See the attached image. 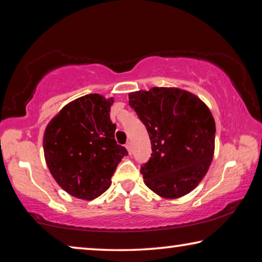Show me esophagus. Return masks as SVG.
I'll return each mask as SVG.
<instances>
[{
	"instance_id": "esophagus-1",
	"label": "esophagus",
	"mask_w": 262,
	"mask_h": 262,
	"mask_svg": "<svg viewBox=\"0 0 262 262\" xmlns=\"http://www.w3.org/2000/svg\"><path fill=\"white\" fill-rule=\"evenodd\" d=\"M126 148H127V150H128V152H129V154H132V143H130V142H127V143H126Z\"/></svg>"
}]
</instances>
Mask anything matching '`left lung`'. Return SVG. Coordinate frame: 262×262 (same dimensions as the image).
Returning a JSON list of instances; mask_svg holds the SVG:
<instances>
[{
  "label": "left lung",
  "instance_id": "left-lung-1",
  "mask_svg": "<svg viewBox=\"0 0 262 262\" xmlns=\"http://www.w3.org/2000/svg\"><path fill=\"white\" fill-rule=\"evenodd\" d=\"M129 105L151 141V157L141 166L144 184L165 199L192 192L214 156L216 127L207 105L178 88L132 92Z\"/></svg>",
  "mask_w": 262,
  "mask_h": 262
}]
</instances>
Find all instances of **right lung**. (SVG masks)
I'll use <instances>...</instances> for the list:
<instances>
[{
    "instance_id": "1",
    "label": "right lung",
    "mask_w": 262,
    "mask_h": 262,
    "mask_svg": "<svg viewBox=\"0 0 262 262\" xmlns=\"http://www.w3.org/2000/svg\"><path fill=\"white\" fill-rule=\"evenodd\" d=\"M113 98L91 94L66 105L48 123L43 154L53 178L66 192L94 200L107 190L128 152L117 144L110 110Z\"/></svg>"
}]
</instances>
